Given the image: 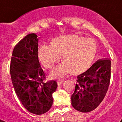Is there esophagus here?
Here are the masks:
<instances>
[{
  "label": "esophagus",
  "instance_id": "obj_1",
  "mask_svg": "<svg viewBox=\"0 0 122 122\" xmlns=\"http://www.w3.org/2000/svg\"><path fill=\"white\" fill-rule=\"evenodd\" d=\"M64 80L63 79H60V80H57V83L58 85L61 84L62 83H64Z\"/></svg>",
  "mask_w": 122,
  "mask_h": 122
}]
</instances>
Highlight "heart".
Returning <instances> with one entry per match:
<instances>
[{"label":"heart","instance_id":"1","mask_svg":"<svg viewBox=\"0 0 122 122\" xmlns=\"http://www.w3.org/2000/svg\"><path fill=\"white\" fill-rule=\"evenodd\" d=\"M96 44L91 38L76 34H67L52 39L51 44L44 43L39 45L38 55L45 67L50 68L61 58L62 62L50 71L53 78L63 77L73 70L83 71L93 61L96 52Z\"/></svg>","mask_w":122,"mask_h":122}]
</instances>
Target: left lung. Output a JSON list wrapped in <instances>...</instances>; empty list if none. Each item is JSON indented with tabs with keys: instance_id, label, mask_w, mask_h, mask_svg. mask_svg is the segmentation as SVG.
Listing matches in <instances>:
<instances>
[{
	"instance_id": "left-lung-1",
	"label": "left lung",
	"mask_w": 122,
	"mask_h": 122,
	"mask_svg": "<svg viewBox=\"0 0 122 122\" xmlns=\"http://www.w3.org/2000/svg\"><path fill=\"white\" fill-rule=\"evenodd\" d=\"M111 61L108 58L98 60L89 69L77 76L71 104L83 113L94 110L102 102L110 83Z\"/></svg>"
}]
</instances>
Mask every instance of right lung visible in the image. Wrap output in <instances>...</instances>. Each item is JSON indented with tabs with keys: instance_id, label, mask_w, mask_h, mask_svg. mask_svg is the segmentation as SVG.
I'll use <instances>...</instances> for the list:
<instances>
[{
	"instance_id": "right-lung-1",
	"label": "right lung",
	"mask_w": 122,
	"mask_h": 122,
	"mask_svg": "<svg viewBox=\"0 0 122 122\" xmlns=\"http://www.w3.org/2000/svg\"><path fill=\"white\" fill-rule=\"evenodd\" d=\"M36 34L27 35L15 46L10 66L12 83L24 107L35 114L47 112L52 105V93L57 83H44L45 74L38 60V40Z\"/></svg>"
}]
</instances>
